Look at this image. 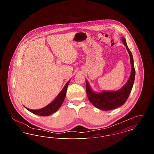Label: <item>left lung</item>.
<instances>
[{
    "mask_svg": "<svg viewBox=\"0 0 154 154\" xmlns=\"http://www.w3.org/2000/svg\"><path fill=\"white\" fill-rule=\"evenodd\" d=\"M122 42L129 54L131 63V76L124 86L117 91L95 93L91 90L88 82L86 81V91L88 99L95 107L104 111L113 110L123 105L129 97L134 83L135 69L132 52L129 49L124 38H122Z\"/></svg>",
    "mask_w": 154,
    "mask_h": 154,
    "instance_id": "8db88e82",
    "label": "left lung"
}]
</instances>
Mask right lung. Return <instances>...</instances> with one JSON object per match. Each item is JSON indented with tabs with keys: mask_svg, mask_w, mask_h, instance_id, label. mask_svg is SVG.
I'll use <instances>...</instances> for the list:
<instances>
[{
	"mask_svg": "<svg viewBox=\"0 0 154 154\" xmlns=\"http://www.w3.org/2000/svg\"><path fill=\"white\" fill-rule=\"evenodd\" d=\"M69 82H70V80L66 83L64 88L60 92V93L59 94L58 96L51 103H50L46 107H45L43 109H38V110H30L25 107L27 110L30 111L31 112L38 115V116H48L54 113L55 111H57L60 107L62 103L65 98L66 91H67V88L68 87Z\"/></svg>",
	"mask_w": 154,
	"mask_h": 154,
	"instance_id": "add662e5",
	"label": "right lung"
}]
</instances>
